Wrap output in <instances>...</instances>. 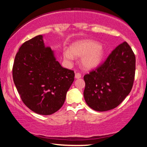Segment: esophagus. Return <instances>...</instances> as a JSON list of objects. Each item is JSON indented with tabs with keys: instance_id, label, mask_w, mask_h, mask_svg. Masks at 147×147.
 <instances>
[{
	"instance_id": "1",
	"label": "esophagus",
	"mask_w": 147,
	"mask_h": 147,
	"mask_svg": "<svg viewBox=\"0 0 147 147\" xmlns=\"http://www.w3.org/2000/svg\"><path fill=\"white\" fill-rule=\"evenodd\" d=\"M81 76H82V75H81V74L80 73H75V78H77V79L80 78Z\"/></svg>"
}]
</instances>
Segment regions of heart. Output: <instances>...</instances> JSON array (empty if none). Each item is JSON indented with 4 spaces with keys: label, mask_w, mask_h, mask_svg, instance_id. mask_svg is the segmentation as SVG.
I'll use <instances>...</instances> for the list:
<instances>
[{
    "label": "heart",
    "mask_w": 147,
    "mask_h": 147,
    "mask_svg": "<svg viewBox=\"0 0 147 147\" xmlns=\"http://www.w3.org/2000/svg\"><path fill=\"white\" fill-rule=\"evenodd\" d=\"M104 56V49L99 43L91 40H84L74 43L71 47L70 51L65 50L64 58L72 61L74 56L82 57V63L86 69L95 67L100 63Z\"/></svg>",
    "instance_id": "obj_1"
}]
</instances>
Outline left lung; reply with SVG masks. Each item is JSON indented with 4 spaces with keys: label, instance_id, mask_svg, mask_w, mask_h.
Here are the masks:
<instances>
[{
    "label": "left lung",
    "instance_id": "left-lung-1",
    "mask_svg": "<svg viewBox=\"0 0 147 147\" xmlns=\"http://www.w3.org/2000/svg\"><path fill=\"white\" fill-rule=\"evenodd\" d=\"M136 72V56L126 41L116 47L103 63L84 75V96L94 110L117 107L130 93Z\"/></svg>",
    "mask_w": 147,
    "mask_h": 147
}]
</instances>
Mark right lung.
Here are the masks:
<instances>
[{"label":"right lung","instance_id":"add662e5","mask_svg":"<svg viewBox=\"0 0 147 147\" xmlns=\"http://www.w3.org/2000/svg\"><path fill=\"white\" fill-rule=\"evenodd\" d=\"M12 74L23 103L34 112L45 115L61 108L74 80V71L62 67L51 49L45 46L42 35L21 46Z\"/></svg>","mask_w":147,"mask_h":147}]
</instances>
